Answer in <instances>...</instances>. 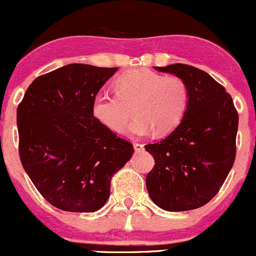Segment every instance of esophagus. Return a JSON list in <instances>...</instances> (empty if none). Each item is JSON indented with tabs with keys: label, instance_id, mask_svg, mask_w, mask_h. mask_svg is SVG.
<instances>
[{
	"label": "esophagus",
	"instance_id": "1",
	"mask_svg": "<svg viewBox=\"0 0 256 256\" xmlns=\"http://www.w3.org/2000/svg\"><path fill=\"white\" fill-rule=\"evenodd\" d=\"M134 149H136L137 152L143 150V148H144V146H143L142 143H138V142H134Z\"/></svg>",
	"mask_w": 256,
	"mask_h": 256
}]
</instances>
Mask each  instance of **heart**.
<instances>
[{
	"label": "heart",
	"mask_w": 256,
	"mask_h": 256,
	"mask_svg": "<svg viewBox=\"0 0 256 256\" xmlns=\"http://www.w3.org/2000/svg\"><path fill=\"white\" fill-rule=\"evenodd\" d=\"M116 94L98 91L91 101V114L108 130L120 132L130 118L126 132L146 136L152 130L166 134L183 120L189 106V88L180 77L164 76L148 68L122 73L114 82Z\"/></svg>",
	"instance_id": "1"
}]
</instances>
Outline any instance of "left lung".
<instances>
[{"mask_svg":"<svg viewBox=\"0 0 256 256\" xmlns=\"http://www.w3.org/2000/svg\"><path fill=\"white\" fill-rule=\"evenodd\" d=\"M155 70L183 79L190 98L180 124L160 142L146 146L155 160L146 190L168 212L196 210L218 194L234 166L238 113L225 88L202 70L184 64Z\"/></svg>","mask_w":256,"mask_h":256,"instance_id":"1","label":"left lung"}]
</instances>
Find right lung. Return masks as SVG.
<instances>
[{"label": "right lung", "mask_w": 256, "mask_h": 256, "mask_svg": "<svg viewBox=\"0 0 256 256\" xmlns=\"http://www.w3.org/2000/svg\"><path fill=\"white\" fill-rule=\"evenodd\" d=\"M118 67L70 64L40 76L18 106L19 156L36 189L66 212H95L110 179L134 154L128 140L91 114V101Z\"/></svg>", "instance_id": "1"}]
</instances>
